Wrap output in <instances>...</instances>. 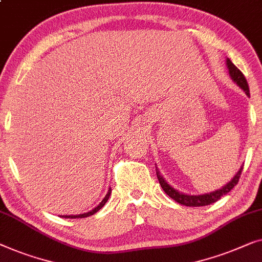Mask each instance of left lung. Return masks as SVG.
Returning <instances> with one entry per match:
<instances>
[{
  "label": "left lung",
  "instance_id": "obj_1",
  "mask_svg": "<svg viewBox=\"0 0 262 262\" xmlns=\"http://www.w3.org/2000/svg\"><path fill=\"white\" fill-rule=\"evenodd\" d=\"M227 66H228V70H229L230 78L233 79L234 82L236 83L243 91H245V94L247 96H249V86H248V83H247V80H246V77L243 76V73L233 64V62H231L230 59H227ZM242 169H243V167L241 166V168L238 169V172L234 176V178L231 179L229 183L226 184L223 187H221V189L212 191V192H210V193L197 194L196 196V194L182 193V192H179L178 190L173 189V187L169 185L166 180L163 178V176H161L159 171H158V167H156L158 180H159L160 185H161V187H163V190L165 191V193L168 194L172 200L178 202L179 204L186 205V206H204V205L215 203V202L219 201L221 197L224 196V194H227L235 185H236V184L238 183V179H240V177H241Z\"/></svg>",
  "mask_w": 262,
  "mask_h": 262
}]
</instances>
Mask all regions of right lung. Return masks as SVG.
<instances>
[{
	"instance_id": "add662e5",
	"label": "right lung",
	"mask_w": 262,
	"mask_h": 262,
	"mask_svg": "<svg viewBox=\"0 0 262 262\" xmlns=\"http://www.w3.org/2000/svg\"><path fill=\"white\" fill-rule=\"evenodd\" d=\"M110 193H112V190L109 189L108 193L105 194V197L103 198V201L101 202V203H99L97 206H96V208H94V209L91 210V211H89V212H85V213H79V215H64V216H61V217H64V219H84V217H89V216H91V215H94V213L97 212L99 209H102V206L106 203V201L109 200Z\"/></svg>"
}]
</instances>
